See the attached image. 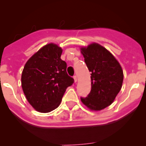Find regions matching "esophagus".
Masks as SVG:
<instances>
[{
	"instance_id": "esophagus-1",
	"label": "esophagus",
	"mask_w": 146,
	"mask_h": 146,
	"mask_svg": "<svg viewBox=\"0 0 146 146\" xmlns=\"http://www.w3.org/2000/svg\"><path fill=\"white\" fill-rule=\"evenodd\" d=\"M73 78H74L75 82H77V76H76V75H75V76H73Z\"/></svg>"
}]
</instances>
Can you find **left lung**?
<instances>
[{"label":"left lung","instance_id":"8db88e82","mask_svg":"<svg viewBox=\"0 0 146 146\" xmlns=\"http://www.w3.org/2000/svg\"><path fill=\"white\" fill-rule=\"evenodd\" d=\"M81 52L91 73V90L80 99L90 110H103L114 102L121 90L123 70L114 56L98 44L82 48Z\"/></svg>","mask_w":146,"mask_h":146}]
</instances>
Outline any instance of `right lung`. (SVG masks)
Returning a JSON list of instances; mask_svg holds the SVG:
<instances>
[{
    "mask_svg": "<svg viewBox=\"0 0 146 146\" xmlns=\"http://www.w3.org/2000/svg\"><path fill=\"white\" fill-rule=\"evenodd\" d=\"M62 49L48 44L34 54L22 73V88L29 104L38 111L49 112L59 106L66 88L74 79L66 72L61 60Z\"/></svg>",
    "mask_w": 146,
    "mask_h": 146,
    "instance_id": "1",
    "label": "right lung"
}]
</instances>
